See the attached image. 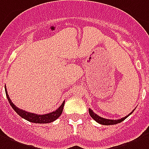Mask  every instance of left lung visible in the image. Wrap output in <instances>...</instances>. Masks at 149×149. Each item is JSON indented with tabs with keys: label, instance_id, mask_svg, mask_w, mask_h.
Segmentation results:
<instances>
[{
	"label": "left lung",
	"instance_id": "8db88e82",
	"mask_svg": "<svg viewBox=\"0 0 149 149\" xmlns=\"http://www.w3.org/2000/svg\"><path fill=\"white\" fill-rule=\"evenodd\" d=\"M134 110H135V109H134ZM134 110H133V111H134ZM88 111H89V114H90V116H91V118L95 121V122H97L98 123H100V124H102V125H115V124L120 123V122H122V121H124L126 118H128V117L130 116V115L133 113V111H132L130 114H128V115H126V116L124 117V118H121V119L113 120V119H107V118H102V117L97 115V114H95L94 112H93V111L90 108L88 109Z\"/></svg>",
	"mask_w": 149,
	"mask_h": 149
}]
</instances>
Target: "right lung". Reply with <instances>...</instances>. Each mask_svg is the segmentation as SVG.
<instances>
[{
  "instance_id": "1",
  "label": "right lung",
  "mask_w": 149,
  "mask_h": 149,
  "mask_svg": "<svg viewBox=\"0 0 149 149\" xmlns=\"http://www.w3.org/2000/svg\"><path fill=\"white\" fill-rule=\"evenodd\" d=\"M5 93H6V96H7V99L8 100V102H9L10 105L13 107V110L16 111V113L21 117V118L26 119L28 122H33V123H41V124L42 123H50V122H54L57 118H58L60 117L61 114V113H62V111H63L65 101L62 102V104L56 111H53V112L49 113V114H34V113H30V112L25 111L24 110H21V109L18 108L17 107H16V105L12 102V100H10L9 96L8 95L6 88H5Z\"/></svg>"
}]
</instances>
